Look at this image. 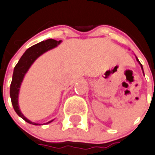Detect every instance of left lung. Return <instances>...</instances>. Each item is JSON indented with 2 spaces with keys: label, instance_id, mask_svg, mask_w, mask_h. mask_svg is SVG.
<instances>
[{
  "label": "left lung",
  "instance_id": "left-lung-1",
  "mask_svg": "<svg viewBox=\"0 0 155 155\" xmlns=\"http://www.w3.org/2000/svg\"><path fill=\"white\" fill-rule=\"evenodd\" d=\"M136 60H137V61L139 62V63H140V66H141V68H142V70H143V66H142V64H141V63H140V61H139V60H138V58H136ZM143 74H144V72H143Z\"/></svg>",
  "mask_w": 155,
  "mask_h": 155
}]
</instances>
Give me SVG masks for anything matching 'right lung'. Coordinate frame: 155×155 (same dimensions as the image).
Wrapping results in <instances>:
<instances>
[{"label":"right lung","instance_id":"add662e5","mask_svg":"<svg viewBox=\"0 0 155 155\" xmlns=\"http://www.w3.org/2000/svg\"><path fill=\"white\" fill-rule=\"evenodd\" d=\"M61 41H57L54 39H47L45 41H41L39 43L36 44L35 45H32L29 49H27L23 53L21 58L18 61L17 64L15 65L14 68L13 75H12V80L11 86H10V97H11L12 104L13 106L14 110L15 113L23 118L25 121H27L29 124H33V125H40V124L35 123V122L31 121L30 120L26 118L23 114H22L19 108V104H18V96H19V88L20 85L23 80V77L27 71L30 68L31 64L35 62L39 56L43 54L46 51L55 48L58 46ZM53 121V120L47 122L46 124H49Z\"/></svg>","mask_w":155,"mask_h":155}]
</instances>
